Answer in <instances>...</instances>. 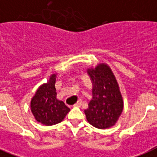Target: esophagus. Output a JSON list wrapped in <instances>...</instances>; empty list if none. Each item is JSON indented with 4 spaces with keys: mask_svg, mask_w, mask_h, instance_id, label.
<instances>
[{
    "mask_svg": "<svg viewBox=\"0 0 157 157\" xmlns=\"http://www.w3.org/2000/svg\"><path fill=\"white\" fill-rule=\"evenodd\" d=\"M82 105V102L81 101H78L77 103H75V104L74 105V107H81Z\"/></svg>",
    "mask_w": 157,
    "mask_h": 157,
    "instance_id": "esophagus-1",
    "label": "esophagus"
}]
</instances>
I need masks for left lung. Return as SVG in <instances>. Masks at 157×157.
Returning a JSON list of instances; mask_svg holds the SVG:
<instances>
[{"instance_id": "left-lung-1", "label": "left lung", "mask_w": 157, "mask_h": 157, "mask_svg": "<svg viewBox=\"0 0 157 157\" xmlns=\"http://www.w3.org/2000/svg\"><path fill=\"white\" fill-rule=\"evenodd\" d=\"M92 83V99L84 112L94 128L107 129L116 125L124 110V100L116 78L105 63L86 69Z\"/></svg>"}]
</instances>
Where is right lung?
<instances>
[{
  "label": "right lung",
  "instance_id": "add662e5",
  "mask_svg": "<svg viewBox=\"0 0 157 157\" xmlns=\"http://www.w3.org/2000/svg\"><path fill=\"white\" fill-rule=\"evenodd\" d=\"M57 73L52 74L41 84L30 101V110L36 121L45 126L59 124L70 111L63 101L57 99L55 82Z\"/></svg>",
  "mask_w": 157,
  "mask_h": 157
}]
</instances>
